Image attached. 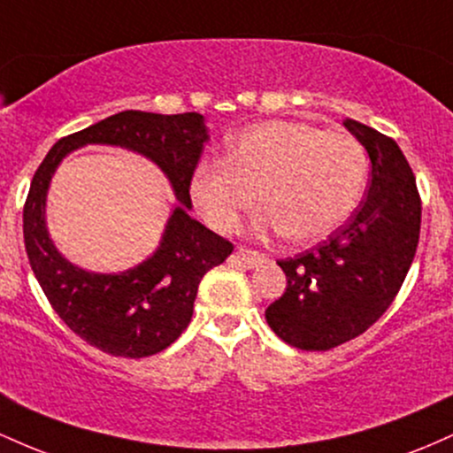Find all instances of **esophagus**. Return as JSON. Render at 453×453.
Masks as SVG:
<instances>
[{
  "label": "esophagus",
  "mask_w": 453,
  "mask_h": 453,
  "mask_svg": "<svg viewBox=\"0 0 453 453\" xmlns=\"http://www.w3.org/2000/svg\"><path fill=\"white\" fill-rule=\"evenodd\" d=\"M234 257H236L241 264H244L247 268H259L268 262V257L264 256V253L251 251V249H244V247H238L236 256Z\"/></svg>",
  "instance_id": "1"
}]
</instances>
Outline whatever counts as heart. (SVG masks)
<instances>
[{
  "label": "heart",
  "instance_id": "obj_1",
  "mask_svg": "<svg viewBox=\"0 0 453 453\" xmlns=\"http://www.w3.org/2000/svg\"><path fill=\"white\" fill-rule=\"evenodd\" d=\"M368 176L362 144L347 132L270 121L242 132L226 161H202L189 179L194 206L211 227L234 232L257 204V227L294 242L326 238L360 204Z\"/></svg>",
  "mask_w": 453,
  "mask_h": 453
}]
</instances>
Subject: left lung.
I'll list each match as a JSON object with an SVG mask.
<instances>
[{
  "label": "left lung",
  "instance_id": "1",
  "mask_svg": "<svg viewBox=\"0 0 453 453\" xmlns=\"http://www.w3.org/2000/svg\"><path fill=\"white\" fill-rule=\"evenodd\" d=\"M371 157L366 197L327 241L279 259L288 288L266 321L288 345L327 351L366 332L388 311L407 277L422 223L413 170L392 138L342 121Z\"/></svg>",
  "mask_w": 453,
  "mask_h": 453
}]
</instances>
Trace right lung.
Returning <instances> with one entry per match:
<instances>
[{
  "instance_id": "add662e5",
  "label": "right lung",
  "mask_w": 453,
  "mask_h": 453,
  "mask_svg": "<svg viewBox=\"0 0 453 453\" xmlns=\"http://www.w3.org/2000/svg\"><path fill=\"white\" fill-rule=\"evenodd\" d=\"M206 140L209 129L197 112L126 111L57 140L35 170L23 209L31 270L64 324L104 353L147 357L173 345L189 326L202 277L234 251L230 241L189 215V179ZM87 143L144 154L169 176L180 200L154 256L126 273L102 275L74 267L56 251L45 230V194L56 165Z\"/></svg>"
}]
</instances>
